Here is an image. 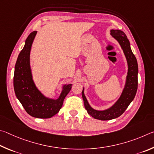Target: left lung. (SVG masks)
Wrapping results in <instances>:
<instances>
[{
  "label": "left lung",
  "instance_id": "8db88e82",
  "mask_svg": "<svg viewBox=\"0 0 154 154\" xmlns=\"http://www.w3.org/2000/svg\"><path fill=\"white\" fill-rule=\"evenodd\" d=\"M110 34L117 40L123 50L128 64V72L125 87L119 99L108 109L96 110L90 106L85 95L83 88L82 96L85 109L93 118L101 120H109L120 116L135 97L138 86V64L137 59L132 52L130 42L125 33L120 29H111Z\"/></svg>",
  "mask_w": 154,
  "mask_h": 154
}]
</instances>
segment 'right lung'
<instances>
[{
  "instance_id": "add662e5",
  "label": "right lung",
  "mask_w": 154,
  "mask_h": 154,
  "mask_svg": "<svg viewBox=\"0 0 154 154\" xmlns=\"http://www.w3.org/2000/svg\"><path fill=\"white\" fill-rule=\"evenodd\" d=\"M36 33L37 31H34L29 34L19 54L15 66L13 87L16 97L29 115L38 118H49L59 112L72 85H64L56 99L47 97L38 89L32 78L29 62L32 45Z\"/></svg>"
}]
</instances>
